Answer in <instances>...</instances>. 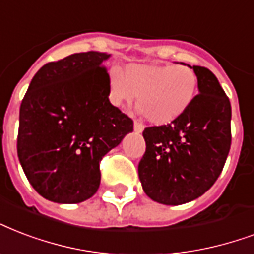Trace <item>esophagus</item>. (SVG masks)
Returning <instances> with one entry per match:
<instances>
[{
    "mask_svg": "<svg viewBox=\"0 0 254 254\" xmlns=\"http://www.w3.org/2000/svg\"><path fill=\"white\" fill-rule=\"evenodd\" d=\"M133 127H134L135 133H141V131L145 129L144 125H142V124H140V123H137V121H134V124H133Z\"/></svg>",
    "mask_w": 254,
    "mask_h": 254,
    "instance_id": "1",
    "label": "esophagus"
}]
</instances>
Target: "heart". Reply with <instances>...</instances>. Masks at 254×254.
<instances>
[{
  "label": "heart",
  "instance_id": "1",
  "mask_svg": "<svg viewBox=\"0 0 254 254\" xmlns=\"http://www.w3.org/2000/svg\"><path fill=\"white\" fill-rule=\"evenodd\" d=\"M198 78L189 66L129 64L124 71L108 70V98L116 108L130 105L136 96L138 113L154 125H166L183 116L193 104Z\"/></svg>",
  "mask_w": 254,
  "mask_h": 254
}]
</instances>
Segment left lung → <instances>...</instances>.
I'll return each instance as SVG.
<instances>
[{"label": "left lung", "mask_w": 254, "mask_h": 254, "mask_svg": "<svg viewBox=\"0 0 254 254\" xmlns=\"http://www.w3.org/2000/svg\"><path fill=\"white\" fill-rule=\"evenodd\" d=\"M189 67L198 78L193 104L173 123L142 133L146 150L138 177L146 196L164 205L187 204L209 190L221 174L232 141V108L217 77L206 67Z\"/></svg>", "instance_id": "left-lung-1"}]
</instances>
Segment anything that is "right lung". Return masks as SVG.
<instances>
[{"label":"right lung","mask_w":254,"mask_h":254,"mask_svg":"<svg viewBox=\"0 0 254 254\" xmlns=\"http://www.w3.org/2000/svg\"><path fill=\"white\" fill-rule=\"evenodd\" d=\"M101 52L70 54L37 71L19 108L17 154L38 194L78 204L100 187V161L133 131L108 98Z\"/></svg>","instance_id":"obj_1"}]
</instances>
